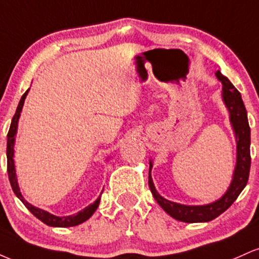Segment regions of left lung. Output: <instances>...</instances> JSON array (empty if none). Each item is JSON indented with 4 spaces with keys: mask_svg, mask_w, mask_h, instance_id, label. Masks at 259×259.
Wrapping results in <instances>:
<instances>
[{
    "mask_svg": "<svg viewBox=\"0 0 259 259\" xmlns=\"http://www.w3.org/2000/svg\"><path fill=\"white\" fill-rule=\"evenodd\" d=\"M215 76L223 85L222 99L229 111V119H230L231 127L235 134V140H236V164H235L231 183L225 194L219 200L202 204V206H189V204H181L169 201L167 198L162 197L154 187L152 177H151L153 163L152 159H150L148 186H150L154 200L169 215L184 223H204L215 219L234 203V201L241 194L248 181L249 168H251V154H249L251 130L248 125L247 112L243 105L241 94L235 89L230 80L223 75L219 70L215 73Z\"/></svg>",
    "mask_w": 259,
    "mask_h": 259,
    "instance_id": "obj_1",
    "label": "left lung"
}]
</instances>
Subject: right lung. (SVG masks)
I'll list each match as a JSON object with an SVG mask.
<instances>
[{
  "instance_id": "obj_1",
  "label": "right lung",
  "mask_w": 259,
  "mask_h": 259,
  "mask_svg": "<svg viewBox=\"0 0 259 259\" xmlns=\"http://www.w3.org/2000/svg\"><path fill=\"white\" fill-rule=\"evenodd\" d=\"M30 89L25 91V94L23 95L22 99L19 101V105L17 107L16 114H14L13 119H12L11 123V127L10 132L7 134V171H8V178H10V183L12 189H13L14 194L20 201L24 203V206L28 208L29 210L36 217L37 219H40L41 222L45 223L49 227H55V228H69V227H75V225L81 224L85 221H88L90 217L94 214L95 210L97 209L99 207L100 201H101V196L97 198L94 203L89 204L88 207H85L84 209L79 210L78 213L72 215H65V217H57L55 214H51L47 210L41 209V208H37L35 206H32L31 203H29L28 201L23 197L22 192H20L19 185H18V179H17V173H16V165H14V144H16V135H17V130H18V121H19V117L20 113H22L23 106H24V101L26 99V95Z\"/></svg>"
}]
</instances>
